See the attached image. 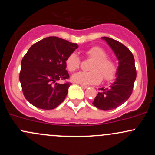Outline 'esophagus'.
Segmentation results:
<instances>
[{
	"label": "esophagus",
	"mask_w": 155,
	"mask_h": 155,
	"mask_svg": "<svg viewBox=\"0 0 155 155\" xmlns=\"http://www.w3.org/2000/svg\"><path fill=\"white\" fill-rule=\"evenodd\" d=\"M81 87H82V88H84V89H86V88H87V87H88V86H87V85H81Z\"/></svg>",
	"instance_id": "esophagus-1"
}]
</instances>
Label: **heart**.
I'll use <instances>...</instances> for the list:
<instances>
[{"instance_id": "obj_1", "label": "heart", "mask_w": 155, "mask_h": 155, "mask_svg": "<svg viewBox=\"0 0 155 155\" xmlns=\"http://www.w3.org/2000/svg\"><path fill=\"white\" fill-rule=\"evenodd\" d=\"M87 57L94 59L91 67V72H78L72 76V80L83 85H97L102 81V76L105 80L113 79L116 73V67L112 59L107 57V53L100 46H93L85 51ZM66 66L69 71L73 72L80 67L81 61L76 53L69 54L66 59Z\"/></svg>"}]
</instances>
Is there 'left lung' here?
I'll list each match as a JSON object with an SVG mask.
<instances>
[{
	"label": "left lung",
	"mask_w": 155,
	"mask_h": 155,
	"mask_svg": "<svg viewBox=\"0 0 155 155\" xmlns=\"http://www.w3.org/2000/svg\"><path fill=\"white\" fill-rule=\"evenodd\" d=\"M118 60L116 79L107 88H100L101 91L93 101V105L101 110L107 111L116 109L122 105L131 95L134 82L137 78L135 61L132 52L120 42L103 37Z\"/></svg>",
	"instance_id": "left-lung-1"
}]
</instances>
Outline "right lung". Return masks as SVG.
Wrapping results in <instances>:
<instances>
[{"label":"right lung","instance_id":"obj_1","mask_svg":"<svg viewBox=\"0 0 155 155\" xmlns=\"http://www.w3.org/2000/svg\"><path fill=\"white\" fill-rule=\"evenodd\" d=\"M78 48L57 37H48L30 47L21 60L19 80L25 97L30 104L42 109H53L60 105L68 94L70 82L66 59Z\"/></svg>","mask_w":155,"mask_h":155}]
</instances>
